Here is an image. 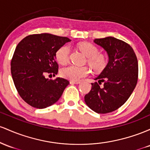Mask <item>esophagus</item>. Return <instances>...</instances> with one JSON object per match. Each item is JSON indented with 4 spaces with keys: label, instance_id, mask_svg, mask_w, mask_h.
I'll use <instances>...</instances> for the list:
<instances>
[{
    "label": "esophagus",
    "instance_id": "esophagus-1",
    "mask_svg": "<svg viewBox=\"0 0 150 150\" xmlns=\"http://www.w3.org/2000/svg\"><path fill=\"white\" fill-rule=\"evenodd\" d=\"M70 83H71L78 84V83H80L81 81H73V80H71V81H70Z\"/></svg>",
    "mask_w": 150,
    "mask_h": 150
}]
</instances>
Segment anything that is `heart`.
Returning <instances> with one entry per match:
<instances>
[{"mask_svg":"<svg viewBox=\"0 0 150 150\" xmlns=\"http://www.w3.org/2000/svg\"><path fill=\"white\" fill-rule=\"evenodd\" d=\"M81 51L87 57V62L96 71H101L107 65V59L104 54L98 53V50L95 45L89 42H83L79 45ZM70 47L65 45L59 48L56 52L57 62L61 64H66L69 60ZM90 74V69L88 67H78L69 65L62 68L60 74L64 78L70 80H79L86 76Z\"/></svg>","mask_w":150,"mask_h":150,"instance_id":"b5f03b06","label":"heart"}]
</instances>
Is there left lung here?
I'll return each instance as SVG.
<instances>
[{
  "label": "left lung",
  "mask_w": 150,
  "mask_h": 150,
  "mask_svg": "<svg viewBox=\"0 0 150 150\" xmlns=\"http://www.w3.org/2000/svg\"><path fill=\"white\" fill-rule=\"evenodd\" d=\"M94 42L106 51L108 63L95 79L98 83H91L84 100L97 113H108L122 106L134 91L138 79V62L133 49L122 40L107 37L96 39Z\"/></svg>",
  "instance_id": "8db88e82"
}]
</instances>
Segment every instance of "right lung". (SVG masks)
<instances>
[{
	"label": "right lung",
	"mask_w": 150,
	"mask_h": 150,
	"mask_svg": "<svg viewBox=\"0 0 150 150\" xmlns=\"http://www.w3.org/2000/svg\"><path fill=\"white\" fill-rule=\"evenodd\" d=\"M71 40L48 33L30 35L17 45L11 59V74L15 86L23 100L31 106L42 109L55 103L69 84L55 76L59 65L56 52Z\"/></svg>",
	"instance_id": "add662e5"
}]
</instances>
